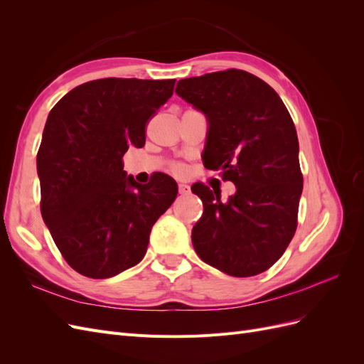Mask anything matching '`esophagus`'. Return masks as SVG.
I'll return each mask as SVG.
<instances>
[{
    "label": "esophagus",
    "mask_w": 364,
    "mask_h": 364,
    "mask_svg": "<svg viewBox=\"0 0 364 364\" xmlns=\"http://www.w3.org/2000/svg\"><path fill=\"white\" fill-rule=\"evenodd\" d=\"M190 193H191L190 185L179 183V194H181V196H186V194H190Z\"/></svg>",
    "instance_id": "34e87169"
}]
</instances>
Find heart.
<instances>
[{"label": "heart", "mask_w": 364, "mask_h": 364, "mask_svg": "<svg viewBox=\"0 0 364 364\" xmlns=\"http://www.w3.org/2000/svg\"><path fill=\"white\" fill-rule=\"evenodd\" d=\"M174 171L181 173V171H182V167H181V165H174Z\"/></svg>", "instance_id": "obj_1"}]
</instances>
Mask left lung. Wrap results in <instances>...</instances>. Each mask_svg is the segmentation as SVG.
Listing matches in <instances>:
<instances>
[{
  "instance_id": "1",
  "label": "left lung",
  "mask_w": 364,
  "mask_h": 364,
  "mask_svg": "<svg viewBox=\"0 0 364 364\" xmlns=\"http://www.w3.org/2000/svg\"><path fill=\"white\" fill-rule=\"evenodd\" d=\"M176 94L208 118L203 165L237 186L226 202L203 183L191 186L203 202L191 232L197 255L230 277L266 272L296 232L304 183L287 107L272 86L235 68L183 79Z\"/></svg>"
}]
</instances>
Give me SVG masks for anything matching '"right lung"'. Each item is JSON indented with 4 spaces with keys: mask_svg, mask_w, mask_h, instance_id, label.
I'll return each mask as SVG.
<instances>
[{
    "mask_svg": "<svg viewBox=\"0 0 364 364\" xmlns=\"http://www.w3.org/2000/svg\"><path fill=\"white\" fill-rule=\"evenodd\" d=\"M176 80L100 79L74 87L43 129L36 165L41 213L70 266L83 277H115L144 258L156 220L178 183L156 173L141 185L123 170L130 146L173 95Z\"/></svg>",
    "mask_w": 364,
    "mask_h": 364,
    "instance_id": "add662e5",
    "label": "right lung"
}]
</instances>
